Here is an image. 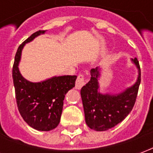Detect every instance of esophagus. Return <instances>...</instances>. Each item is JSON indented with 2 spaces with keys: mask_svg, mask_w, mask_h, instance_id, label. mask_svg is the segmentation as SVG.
I'll use <instances>...</instances> for the list:
<instances>
[{
  "mask_svg": "<svg viewBox=\"0 0 153 153\" xmlns=\"http://www.w3.org/2000/svg\"><path fill=\"white\" fill-rule=\"evenodd\" d=\"M85 84V79L83 74H79L77 78L76 82H75V88L76 89H80Z\"/></svg>",
  "mask_w": 153,
  "mask_h": 153,
  "instance_id": "obj_1",
  "label": "esophagus"
}]
</instances>
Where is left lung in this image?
Returning a JSON list of instances; mask_svg holds the SVG:
<instances>
[{
    "label": "left lung",
    "instance_id": "8db88e82",
    "mask_svg": "<svg viewBox=\"0 0 153 153\" xmlns=\"http://www.w3.org/2000/svg\"><path fill=\"white\" fill-rule=\"evenodd\" d=\"M130 61L138 70L137 79L131 86L116 93L101 91L99 80L102 66L91 70V79L80 91L85 122L90 128L106 131L120 123L132 111L141 82V71L137 58H131Z\"/></svg>",
    "mask_w": 153,
    "mask_h": 153
}]
</instances>
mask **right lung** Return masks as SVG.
Segmentation results:
<instances>
[{
	"instance_id": "obj_1",
	"label": "right lung",
	"mask_w": 153,
	"mask_h": 153,
	"mask_svg": "<svg viewBox=\"0 0 153 153\" xmlns=\"http://www.w3.org/2000/svg\"><path fill=\"white\" fill-rule=\"evenodd\" d=\"M45 33L36 32L19 47L12 71L19 111L29 126L39 131H50L59 125L65 96L75 86L77 79L76 75H62L31 82L23 77L19 68L22 51L26 44Z\"/></svg>"
}]
</instances>
